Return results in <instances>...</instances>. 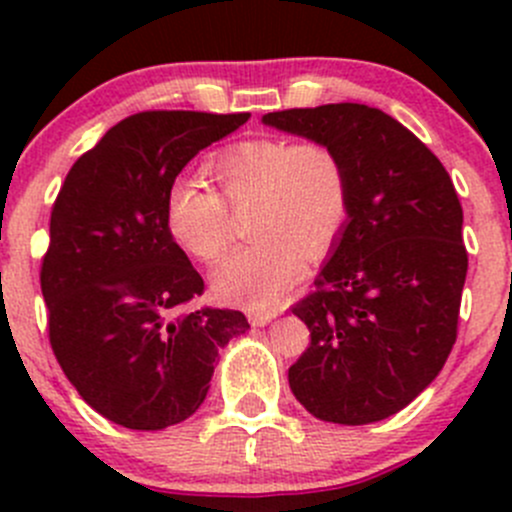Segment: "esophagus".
Returning a JSON list of instances; mask_svg holds the SVG:
<instances>
[{
  "mask_svg": "<svg viewBox=\"0 0 512 512\" xmlns=\"http://www.w3.org/2000/svg\"><path fill=\"white\" fill-rule=\"evenodd\" d=\"M277 317V312H255V309H247V319H250L252 327H265L272 319Z\"/></svg>",
  "mask_w": 512,
  "mask_h": 512,
  "instance_id": "34e87169",
  "label": "esophagus"
}]
</instances>
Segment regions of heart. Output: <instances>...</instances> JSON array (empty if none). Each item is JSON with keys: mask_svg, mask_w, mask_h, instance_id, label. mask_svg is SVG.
Returning <instances> with one entry per match:
<instances>
[{"mask_svg": "<svg viewBox=\"0 0 512 512\" xmlns=\"http://www.w3.org/2000/svg\"><path fill=\"white\" fill-rule=\"evenodd\" d=\"M220 195L203 180H173L165 193V227L190 257L213 265L232 240L230 213L250 208L252 242L215 270V292L252 309L275 307L307 260L334 247L347 225L352 193L347 168L317 141L252 138L210 163Z\"/></svg>", "mask_w": 512, "mask_h": 512, "instance_id": "b5f03b06", "label": "heart"}]
</instances>
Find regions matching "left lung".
I'll return each mask as SVG.
<instances>
[{
	"label": "left lung",
	"mask_w": 512,
	"mask_h": 512,
	"mask_svg": "<svg viewBox=\"0 0 512 512\" xmlns=\"http://www.w3.org/2000/svg\"><path fill=\"white\" fill-rule=\"evenodd\" d=\"M262 123L332 148L352 193L314 292L292 309L312 342L289 366V389L322 421H384L436 379L456 344L468 272L456 188L379 108L327 103L265 113Z\"/></svg>",
	"instance_id": "left-lung-1"
}]
</instances>
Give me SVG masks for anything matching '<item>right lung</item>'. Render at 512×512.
I'll use <instances>...</instances> for the list:
<instances>
[{
    "instance_id": "add662e5",
    "label": "right lung",
    "mask_w": 512,
    "mask_h": 512,
    "mask_svg": "<svg viewBox=\"0 0 512 512\" xmlns=\"http://www.w3.org/2000/svg\"><path fill=\"white\" fill-rule=\"evenodd\" d=\"M250 113L143 111L66 175L41 262L49 342L81 399L118 426L160 431L200 409L218 352L250 329L235 309H193L203 277L165 227V193Z\"/></svg>"
}]
</instances>
